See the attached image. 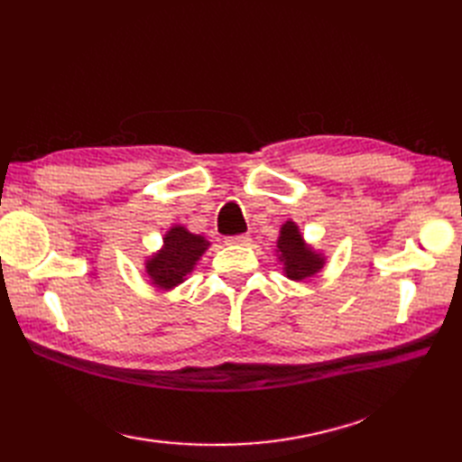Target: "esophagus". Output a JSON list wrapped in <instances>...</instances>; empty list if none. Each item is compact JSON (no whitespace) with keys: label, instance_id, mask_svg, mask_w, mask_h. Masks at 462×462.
<instances>
[{"label":"esophagus","instance_id":"1","mask_svg":"<svg viewBox=\"0 0 462 462\" xmlns=\"http://www.w3.org/2000/svg\"><path fill=\"white\" fill-rule=\"evenodd\" d=\"M226 243H227V245H241V246H245V245H248V243H250V236H248V235L231 236V239H227Z\"/></svg>","mask_w":462,"mask_h":462}]
</instances>
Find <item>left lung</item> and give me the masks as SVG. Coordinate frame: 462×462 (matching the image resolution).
I'll list each match as a JSON object with an SVG mask.
<instances>
[{
	"label": "left lung",
	"instance_id": "obj_1",
	"mask_svg": "<svg viewBox=\"0 0 462 462\" xmlns=\"http://www.w3.org/2000/svg\"><path fill=\"white\" fill-rule=\"evenodd\" d=\"M275 245L277 260L283 263V275L291 282H304V279L314 277L326 265L324 253L304 241L299 226L292 219H287L279 229Z\"/></svg>",
	"mask_w": 462,
	"mask_h": 462
}]
</instances>
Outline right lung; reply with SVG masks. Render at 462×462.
I'll list each match as a JSON object with an SVG mask.
<instances>
[{"mask_svg":"<svg viewBox=\"0 0 462 462\" xmlns=\"http://www.w3.org/2000/svg\"><path fill=\"white\" fill-rule=\"evenodd\" d=\"M208 246L209 241L206 236L194 235L183 226L167 229L162 248L144 260L150 285L160 291H171L183 283Z\"/></svg>","mask_w":462,"mask_h":462,"instance_id":"add662e5","label":"right lung"}]
</instances>
